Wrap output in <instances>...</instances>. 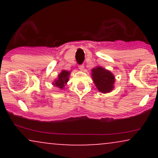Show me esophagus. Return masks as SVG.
I'll list each match as a JSON object with an SVG mask.
<instances>
[{
  "instance_id": "1",
  "label": "esophagus",
  "mask_w": 158,
  "mask_h": 158,
  "mask_svg": "<svg viewBox=\"0 0 158 158\" xmlns=\"http://www.w3.org/2000/svg\"><path fill=\"white\" fill-rule=\"evenodd\" d=\"M79 69L80 70H84V64H81V65H79Z\"/></svg>"
}]
</instances>
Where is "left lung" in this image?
<instances>
[{"label":"left lung","mask_w":158,"mask_h":158,"mask_svg":"<svg viewBox=\"0 0 158 158\" xmlns=\"http://www.w3.org/2000/svg\"><path fill=\"white\" fill-rule=\"evenodd\" d=\"M91 77L97 90L101 93H110L114 88L115 77L110 70L97 66L91 70Z\"/></svg>","instance_id":"1"}]
</instances>
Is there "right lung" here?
I'll return each mask as SVG.
<instances>
[{
	"label": "right lung",
	"instance_id": "obj_1",
	"mask_svg": "<svg viewBox=\"0 0 158 158\" xmlns=\"http://www.w3.org/2000/svg\"><path fill=\"white\" fill-rule=\"evenodd\" d=\"M70 75V71L62 70L60 73L58 75L56 79L52 81V85L54 87L59 88L60 90L64 89V86L67 85Z\"/></svg>",
	"mask_w": 158,
	"mask_h": 158
}]
</instances>
